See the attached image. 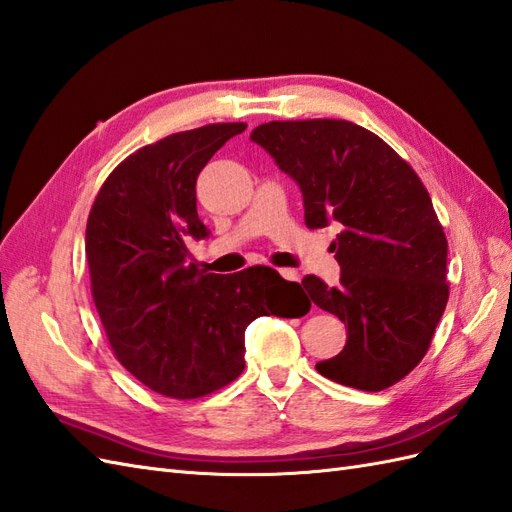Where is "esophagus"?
<instances>
[{"instance_id": "obj_1", "label": "esophagus", "mask_w": 512, "mask_h": 512, "mask_svg": "<svg viewBox=\"0 0 512 512\" xmlns=\"http://www.w3.org/2000/svg\"><path fill=\"white\" fill-rule=\"evenodd\" d=\"M280 276H282L284 280H291V282L299 280V273H297L295 269H280Z\"/></svg>"}]
</instances>
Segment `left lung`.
Wrapping results in <instances>:
<instances>
[{"instance_id":"8db88e82","label":"left lung","mask_w":512,"mask_h":512,"mask_svg":"<svg viewBox=\"0 0 512 512\" xmlns=\"http://www.w3.org/2000/svg\"><path fill=\"white\" fill-rule=\"evenodd\" d=\"M299 184L310 230L339 221V286L302 280L313 302L347 326L341 354L317 371L384 391L413 371L450 297L447 239L415 169L378 134L343 119L269 121L249 134Z\"/></svg>"}]
</instances>
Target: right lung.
I'll list each match as a JSON object with an SVG mask.
<instances>
[{
    "instance_id": "obj_1",
    "label": "right lung",
    "mask_w": 512,
    "mask_h": 512,
    "mask_svg": "<svg viewBox=\"0 0 512 512\" xmlns=\"http://www.w3.org/2000/svg\"><path fill=\"white\" fill-rule=\"evenodd\" d=\"M245 128L208 123L136 149L112 169L86 221L91 293L112 354L147 389L176 400L241 376L245 328L256 317H299L282 295L299 284L276 269L219 276L186 249L189 236L208 234L197 217L199 171Z\"/></svg>"
}]
</instances>
